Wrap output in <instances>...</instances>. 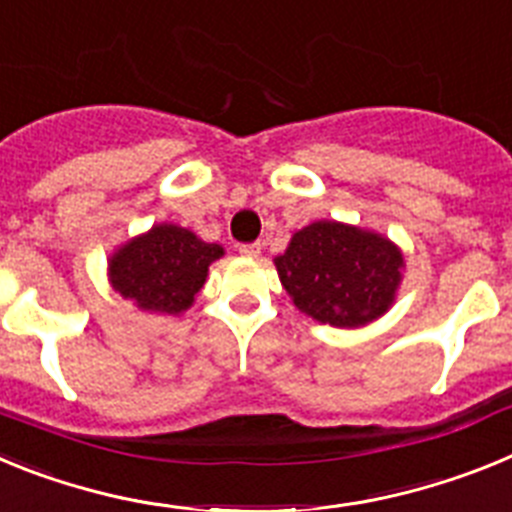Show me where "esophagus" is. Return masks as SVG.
I'll return each mask as SVG.
<instances>
[{
  "label": "esophagus",
  "mask_w": 512,
  "mask_h": 512,
  "mask_svg": "<svg viewBox=\"0 0 512 512\" xmlns=\"http://www.w3.org/2000/svg\"><path fill=\"white\" fill-rule=\"evenodd\" d=\"M238 251H241V256H246V259H259L264 246H261V243H243Z\"/></svg>",
  "instance_id": "34e87169"
}]
</instances>
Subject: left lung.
<instances>
[{"label": "left lung", "instance_id": "left-lung-1", "mask_svg": "<svg viewBox=\"0 0 512 512\" xmlns=\"http://www.w3.org/2000/svg\"><path fill=\"white\" fill-rule=\"evenodd\" d=\"M274 266L289 300L307 318L333 328H364L395 305L405 256L377 230L315 220L289 238Z\"/></svg>", "mask_w": 512, "mask_h": 512}]
</instances>
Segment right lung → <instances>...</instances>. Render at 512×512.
I'll list each match as a JSON object with an SVG mask.
<instances>
[{"label":"right lung","instance_id":"right-lung-1","mask_svg":"<svg viewBox=\"0 0 512 512\" xmlns=\"http://www.w3.org/2000/svg\"><path fill=\"white\" fill-rule=\"evenodd\" d=\"M223 256L220 243L202 241L182 225L158 223L110 253L107 279L140 312L182 315L205 287L210 264Z\"/></svg>","mask_w":512,"mask_h":512}]
</instances>
